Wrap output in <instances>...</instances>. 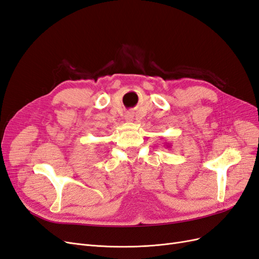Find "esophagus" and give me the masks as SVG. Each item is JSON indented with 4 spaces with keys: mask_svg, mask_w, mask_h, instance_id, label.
Returning <instances> with one entry per match:
<instances>
[{
    "mask_svg": "<svg viewBox=\"0 0 259 259\" xmlns=\"http://www.w3.org/2000/svg\"><path fill=\"white\" fill-rule=\"evenodd\" d=\"M124 119H126L127 121H132V119H133V115H132V114H130V113L126 114V116H124Z\"/></svg>",
    "mask_w": 259,
    "mask_h": 259,
    "instance_id": "34e87169",
    "label": "esophagus"
}]
</instances>
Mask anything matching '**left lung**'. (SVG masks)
Instances as JSON below:
<instances>
[{"instance_id":"left-lung-1","label":"left lung","mask_w":259,"mask_h":259,"mask_svg":"<svg viewBox=\"0 0 259 259\" xmlns=\"http://www.w3.org/2000/svg\"><path fill=\"white\" fill-rule=\"evenodd\" d=\"M165 144V146H166V148H170L171 147V145L169 144V143H164Z\"/></svg>"}]
</instances>
